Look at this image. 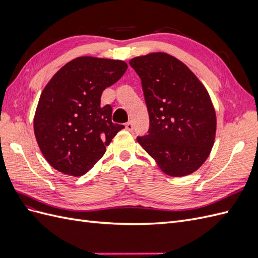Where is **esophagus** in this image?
I'll return each mask as SVG.
<instances>
[{"label":"esophagus","instance_id":"obj_1","mask_svg":"<svg viewBox=\"0 0 258 258\" xmlns=\"http://www.w3.org/2000/svg\"><path fill=\"white\" fill-rule=\"evenodd\" d=\"M126 129H127L128 131H132V130H134V123H132V121H128V122L126 123Z\"/></svg>","mask_w":258,"mask_h":258}]
</instances>
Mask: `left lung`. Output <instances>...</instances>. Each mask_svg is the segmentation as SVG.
Masks as SVG:
<instances>
[{"instance_id":"obj_1","label":"left lung","mask_w":258,"mask_h":258,"mask_svg":"<svg viewBox=\"0 0 258 258\" xmlns=\"http://www.w3.org/2000/svg\"><path fill=\"white\" fill-rule=\"evenodd\" d=\"M129 63L141 79L150 116L147 135L138 142L167 174L192 173L214 144L216 116L207 89L183 62L165 52Z\"/></svg>"}]
</instances>
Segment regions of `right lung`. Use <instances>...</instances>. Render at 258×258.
<instances>
[{
  "mask_svg": "<svg viewBox=\"0 0 258 258\" xmlns=\"http://www.w3.org/2000/svg\"><path fill=\"white\" fill-rule=\"evenodd\" d=\"M127 68L120 60L79 57L46 85L36 107L34 134L51 167L80 176L104 155L105 146L124 126L112 122V106H101V96Z\"/></svg>",
  "mask_w": 258,
  "mask_h": 258,
  "instance_id": "obj_1",
  "label": "right lung"
}]
</instances>
